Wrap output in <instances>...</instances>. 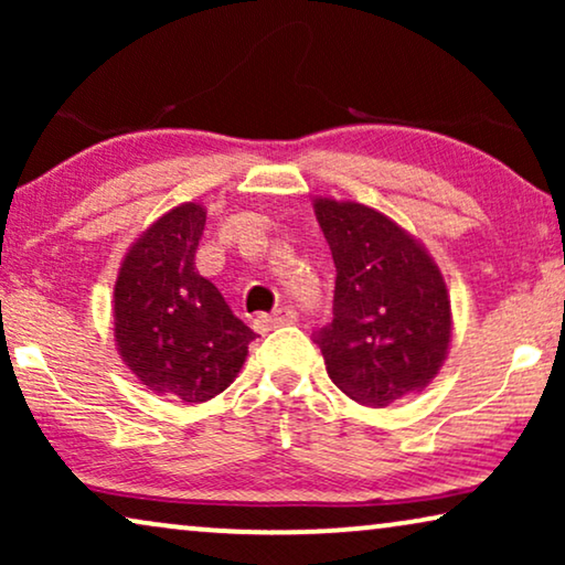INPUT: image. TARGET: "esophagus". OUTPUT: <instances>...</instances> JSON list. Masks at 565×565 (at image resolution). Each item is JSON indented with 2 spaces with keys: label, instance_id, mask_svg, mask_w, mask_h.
<instances>
[{
  "label": "esophagus",
  "instance_id": "esophagus-1",
  "mask_svg": "<svg viewBox=\"0 0 565 565\" xmlns=\"http://www.w3.org/2000/svg\"><path fill=\"white\" fill-rule=\"evenodd\" d=\"M298 321V313L292 311V308H277L275 313H262L254 319V329L259 331V334H267V331H273L277 327H288V323H296Z\"/></svg>",
  "mask_w": 565,
  "mask_h": 565
}]
</instances>
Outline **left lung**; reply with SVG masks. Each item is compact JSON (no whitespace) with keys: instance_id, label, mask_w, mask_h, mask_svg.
<instances>
[{"instance_id":"obj_1","label":"left lung","mask_w":565,"mask_h":565,"mask_svg":"<svg viewBox=\"0 0 565 565\" xmlns=\"http://www.w3.org/2000/svg\"><path fill=\"white\" fill-rule=\"evenodd\" d=\"M316 218L337 267L334 319L313 334L329 377L365 406L422 391L450 344V298L437 265L367 205L319 200Z\"/></svg>"}]
</instances>
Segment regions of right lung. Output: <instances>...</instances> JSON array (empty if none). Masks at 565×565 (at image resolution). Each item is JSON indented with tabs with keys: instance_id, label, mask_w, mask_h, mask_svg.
<instances>
[{
	"instance_id": "right-lung-1",
	"label": "right lung",
	"mask_w": 565,
	"mask_h": 565,
	"mask_svg": "<svg viewBox=\"0 0 565 565\" xmlns=\"http://www.w3.org/2000/svg\"><path fill=\"white\" fill-rule=\"evenodd\" d=\"M205 211L184 203L134 244L115 282V342L153 393L188 404L226 391L242 370L254 331L236 319L195 252Z\"/></svg>"
}]
</instances>
